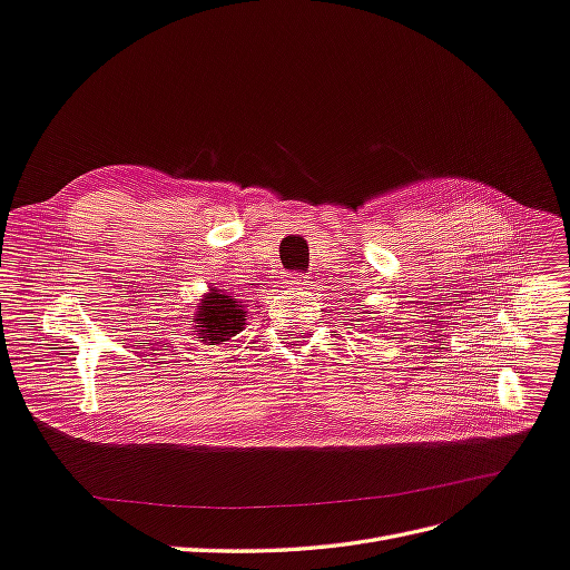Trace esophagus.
Wrapping results in <instances>:
<instances>
[{
  "instance_id": "obj_1",
  "label": "esophagus",
  "mask_w": 570,
  "mask_h": 570,
  "mask_svg": "<svg viewBox=\"0 0 570 570\" xmlns=\"http://www.w3.org/2000/svg\"><path fill=\"white\" fill-rule=\"evenodd\" d=\"M288 284L291 286H307V284H311V276L303 274V272H294V274H288Z\"/></svg>"
}]
</instances>
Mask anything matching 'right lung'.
<instances>
[{
    "instance_id": "obj_1",
    "label": "right lung",
    "mask_w": 570,
    "mask_h": 570,
    "mask_svg": "<svg viewBox=\"0 0 570 570\" xmlns=\"http://www.w3.org/2000/svg\"><path fill=\"white\" fill-rule=\"evenodd\" d=\"M243 317H246V311L234 296L224 294L222 288H209V294L195 311L193 322L195 330H198V338L213 346L236 336L246 324Z\"/></svg>"
}]
</instances>
